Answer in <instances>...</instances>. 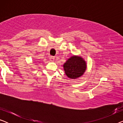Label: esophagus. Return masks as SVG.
<instances>
[{
	"label": "esophagus",
	"mask_w": 123,
	"mask_h": 123,
	"mask_svg": "<svg viewBox=\"0 0 123 123\" xmlns=\"http://www.w3.org/2000/svg\"><path fill=\"white\" fill-rule=\"evenodd\" d=\"M50 60L51 62H54V60H55V58H54V56H50Z\"/></svg>",
	"instance_id": "1"
}]
</instances>
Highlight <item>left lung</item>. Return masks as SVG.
<instances>
[{"label": "left lung", "mask_w": 123, "mask_h": 123, "mask_svg": "<svg viewBox=\"0 0 123 123\" xmlns=\"http://www.w3.org/2000/svg\"><path fill=\"white\" fill-rule=\"evenodd\" d=\"M63 68L68 78L75 80L83 75L87 69V63L82 56L73 55L63 64Z\"/></svg>", "instance_id": "obj_1"}]
</instances>
